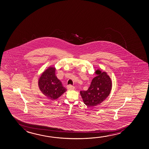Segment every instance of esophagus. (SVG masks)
<instances>
[{
  "mask_svg": "<svg viewBox=\"0 0 149 149\" xmlns=\"http://www.w3.org/2000/svg\"><path fill=\"white\" fill-rule=\"evenodd\" d=\"M67 88L69 89V90H74V88H75V87L73 86H72L71 85H69L67 86Z\"/></svg>",
  "mask_w": 149,
  "mask_h": 149,
  "instance_id": "1",
  "label": "esophagus"
}]
</instances>
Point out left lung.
Wrapping results in <instances>:
<instances>
[{"label": "left lung", "mask_w": 149, "mask_h": 149, "mask_svg": "<svg viewBox=\"0 0 149 149\" xmlns=\"http://www.w3.org/2000/svg\"><path fill=\"white\" fill-rule=\"evenodd\" d=\"M95 73L97 76L92 80L89 88L80 91L83 102L88 107H95L103 102L109 95L112 87L111 79L106 72L97 69Z\"/></svg>", "instance_id": "1"}]
</instances>
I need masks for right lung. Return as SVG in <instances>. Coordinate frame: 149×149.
Here are the masks:
<instances>
[{"label":"right lung","instance_id":"right-lung-1","mask_svg":"<svg viewBox=\"0 0 149 149\" xmlns=\"http://www.w3.org/2000/svg\"><path fill=\"white\" fill-rule=\"evenodd\" d=\"M56 70L54 67L49 66L42 73L38 81L40 91L52 100L57 99L67 91L56 76Z\"/></svg>","mask_w":149,"mask_h":149}]
</instances>
